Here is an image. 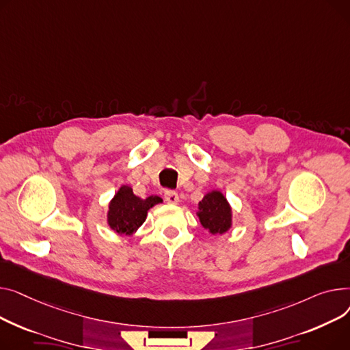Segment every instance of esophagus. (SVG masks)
<instances>
[{
	"mask_svg": "<svg viewBox=\"0 0 350 350\" xmlns=\"http://www.w3.org/2000/svg\"><path fill=\"white\" fill-rule=\"evenodd\" d=\"M163 199H165V202L170 204H176L179 202V196L174 191H165V193H163Z\"/></svg>",
	"mask_w": 350,
	"mask_h": 350,
	"instance_id": "34e87169",
	"label": "esophagus"
}]
</instances>
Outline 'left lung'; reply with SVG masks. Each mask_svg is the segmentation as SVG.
<instances>
[{
	"mask_svg": "<svg viewBox=\"0 0 350 350\" xmlns=\"http://www.w3.org/2000/svg\"><path fill=\"white\" fill-rule=\"evenodd\" d=\"M196 216L200 224L211 234H223L229 232L233 224V211L229 200L221 191L213 189L198 203Z\"/></svg>",
	"mask_w": 350,
	"mask_h": 350,
	"instance_id": "1",
	"label": "left lung"
}]
</instances>
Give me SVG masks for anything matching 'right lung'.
Returning a JSON list of instances; mask_svg holds the SVG:
<instances>
[{
	"label": "right lung",
	"mask_w": 350,
	"mask_h": 350,
	"mask_svg": "<svg viewBox=\"0 0 350 350\" xmlns=\"http://www.w3.org/2000/svg\"><path fill=\"white\" fill-rule=\"evenodd\" d=\"M158 203H162L159 196L151 195L141 199L134 195L133 188L129 185H121L109 203V228L120 236H133L146 221L148 211Z\"/></svg>",
	"instance_id": "right-lung-1"
}]
</instances>
